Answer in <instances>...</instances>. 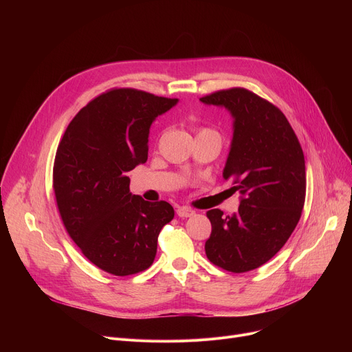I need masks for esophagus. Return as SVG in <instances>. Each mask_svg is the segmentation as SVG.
Wrapping results in <instances>:
<instances>
[{"instance_id":"34e87169","label":"esophagus","mask_w":352,"mask_h":352,"mask_svg":"<svg viewBox=\"0 0 352 352\" xmlns=\"http://www.w3.org/2000/svg\"><path fill=\"white\" fill-rule=\"evenodd\" d=\"M194 214L195 212L191 208H187V207H178L177 208V215L181 217V218H188V217H191Z\"/></svg>"}]
</instances>
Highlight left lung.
Listing matches in <instances>:
<instances>
[{
    "label": "left lung",
    "mask_w": 352,
    "mask_h": 352,
    "mask_svg": "<svg viewBox=\"0 0 352 352\" xmlns=\"http://www.w3.org/2000/svg\"><path fill=\"white\" fill-rule=\"evenodd\" d=\"M199 101L224 107L234 118L223 177L241 194L238 212H207L212 231L206 254L219 268L247 272L270 261L298 224L307 190L304 153L281 109L245 88Z\"/></svg>",
    "instance_id": "obj_1"
}]
</instances>
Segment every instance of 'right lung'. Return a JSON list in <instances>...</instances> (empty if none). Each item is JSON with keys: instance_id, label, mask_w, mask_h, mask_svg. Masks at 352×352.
Returning a JSON list of instances; mask_svg holds the SVG:
<instances>
[{"instance_id": "add662e5", "label": "right lung", "mask_w": 352, "mask_h": 352, "mask_svg": "<svg viewBox=\"0 0 352 352\" xmlns=\"http://www.w3.org/2000/svg\"><path fill=\"white\" fill-rule=\"evenodd\" d=\"M177 98L113 88L68 124L54 161L52 187L64 227L88 260L125 276L154 263L160 231L174 218L166 201L129 192L126 173L148 158L153 121Z\"/></svg>"}]
</instances>
